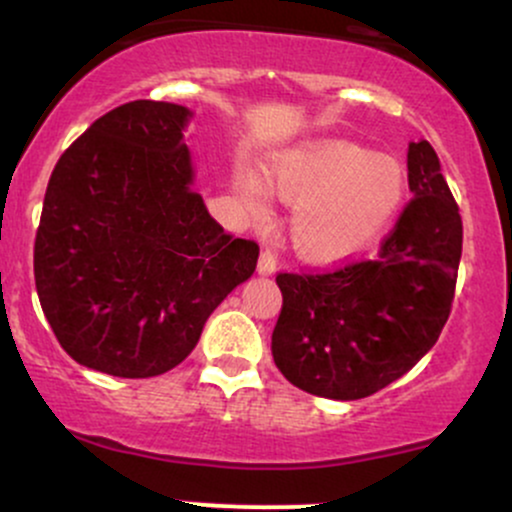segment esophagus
Listing matches in <instances>:
<instances>
[{"mask_svg": "<svg viewBox=\"0 0 512 512\" xmlns=\"http://www.w3.org/2000/svg\"><path fill=\"white\" fill-rule=\"evenodd\" d=\"M276 272V257L269 250H264L260 255V262H257V274L272 276Z\"/></svg>", "mask_w": 512, "mask_h": 512, "instance_id": "obj_1", "label": "esophagus"}]
</instances>
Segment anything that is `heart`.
I'll return each instance as SVG.
<instances>
[{"instance_id":"b5f03b06","label":"heart","mask_w":512,"mask_h":512,"mask_svg":"<svg viewBox=\"0 0 512 512\" xmlns=\"http://www.w3.org/2000/svg\"><path fill=\"white\" fill-rule=\"evenodd\" d=\"M272 190L291 204L289 236L305 260L337 264L366 255L383 240L409 197L407 168L363 146L325 142L298 146L257 170L240 166L233 195L255 223L272 216Z\"/></svg>"}]
</instances>
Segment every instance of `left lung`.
<instances>
[{
    "instance_id": "8db88e82",
    "label": "left lung",
    "mask_w": 512,
    "mask_h": 512,
    "mask_svg": "<svg viewBox=\"0 0 512 512\" xmlns=\"http://www.w3.org/2000/svg\"><path fill=\"white\" fill-rule=\"evenodd\" d=\"M414 199L378 260L327 274H279L272 356L291 385L361 399L409 373L438 342L455 296L462 219L428 142L409 144Z\"/></svg>"
}]
</instances>
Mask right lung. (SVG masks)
<instances>
[{
    "mask_svg": "<svg viewBox=\"0 0 512 512\" xmlns=\"http://www.w3.org/2000/svg\"><path fill=\"white\" fill-rule=\"evenodd\" d=\"M185 105L105 113L52 170L35 236L40 305L62 349L115 378H154L190 356L204 322L257 267L195 192Z\"/></svg>",
    "mask_w": 512,
    "mask_h": 512,
    "instance_id": "1",
    "label": "right lung"
}]
</instances>
